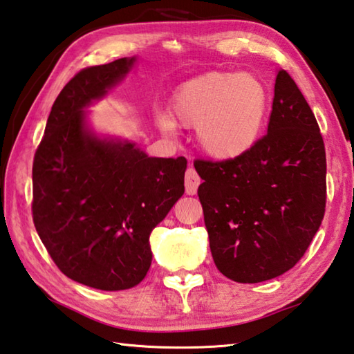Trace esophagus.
<instances>
[{
  "instance_id": "1",
  "label": "esophagus",
  "mask_w": 354,
  "mask_h": 354,
  "mask_svg": "<svg viewBox=\"0 0 354 354\" xmlns=\"http://www.w3.org/2000/svg\"><path fill=\"white\" fill-rule=\"evenodd\" d=\"M185 194L187 195H195L196 190L201 184V179H199L198 173L195 171L194 167H189L187 171H185Z\"/></svg>"
}]
</instances>
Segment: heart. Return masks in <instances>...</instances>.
Wrapping results in <instances>:
<instances>
[{
  "label": "heart",
  "mask_w": 354,
  "mask_h": 354,
  "mask_svg": "<svg viewBox=\"0 0 354 354\" xmlns=\"http://www.w3.org/2000/svg\"><path fill=\"white\" fill-rule=\"evenodd\" d=\"M269 108V93L252 74L212 71L176 89L170 114L156 124L165 133L196 128L201 150L214 159L239 158L259 140Z\"/></svg>",
  "instance_id": "1"
}]
</instances>
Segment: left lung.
Segmentation results:
<instances>
[{
  "mask_svg": "<svg viewBox=\"0 0 354 354\" xmlns=\"http://www.w3.org/2000/svg\"><path fill=\"white\" fill-rule=\"evenodd\" d=\"M194 164L218 271L239 283H259L294 268L324 220L326 156L317 120L292 77L279 71L268 133L246 153Z\"/></svg>",
  "mask_w": 354,
  "mask_h": 354,
  "instance_id": "obj_1",
  "label": "left lung"
}]
</instances>
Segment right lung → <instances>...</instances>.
<instances>
[{
  "mask_svg": "<svg viewBox=\"0 0 354 354\" xmlns=\"http://www.w3.org/2000/svg\"><path fill=\"white\" fill-rule=\"evenodd\" d=\"M134 59L88 66L53 105L32 165V218L57 268L71 280L120 291L144 280L149 236L184 194L187 159L149 158L130 142L85 130V111Z\"/></svg>",
  "mask_w": 354,
  "mask_h": 354,
  "instance_id": "add662e5",
  "label": "right lung"
}]
</instances>
